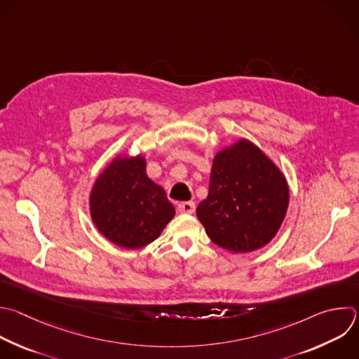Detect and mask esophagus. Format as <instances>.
Segmentation results:
<instances>
[{
	"instance_id": "1",
	"label": "esophagus",
	"mask_w": 359,
	"mask_h": 359,
	"mask_svg": "<svg viewBox=\"0 0 359 359\" xmlns=\"http://www.w3.org/2000/svg\"><path fill=\"white\" fill-rule=\"evenodd\" d=\"M177 210L180 212H187V214H191L194 212L196 210V204L193 201H182L177 204Z\"/></svg>"
}]
</instances>
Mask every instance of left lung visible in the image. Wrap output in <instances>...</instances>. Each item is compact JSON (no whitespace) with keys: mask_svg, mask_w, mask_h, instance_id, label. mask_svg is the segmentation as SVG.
Instances as JSON below:
<instances>
[{"mask_svg":"<svg viewBox=\"0 0 359 359\" xmlns=\"http://www.w3.org/2000/svg\"><path fill=\"white\" fill-rule=\"evenodd\" d=\"M287 205L283 173L258 147L241 140L214 158L208 196L196 212L214 244L251 252L276 235Z\"/></svg>","mask_w":359,"mask_h":359,"instance_id":"left-lung-1","label":"left lung"}]
</instances>
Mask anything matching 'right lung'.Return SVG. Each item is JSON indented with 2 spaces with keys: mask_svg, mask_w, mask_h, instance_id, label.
<instances>
[{
  "mask_svg": "<svg viewBox=\"0 0 359 359\" xmlns=\"http://www.w3.org/2000/svg\"><path fill=\"white\" fill-rule=\"evenodd\" d=\"M90 210L98 231L128 250L155 241L175 215L173 204L148 177L141 156L116 158L100 175L90 196Z\"/></svg>",
  "mask_w": 359,
  "mask_h": 359,
  "instance_id": "obj_1",
  "label": "right lung"
}]
</instances>
